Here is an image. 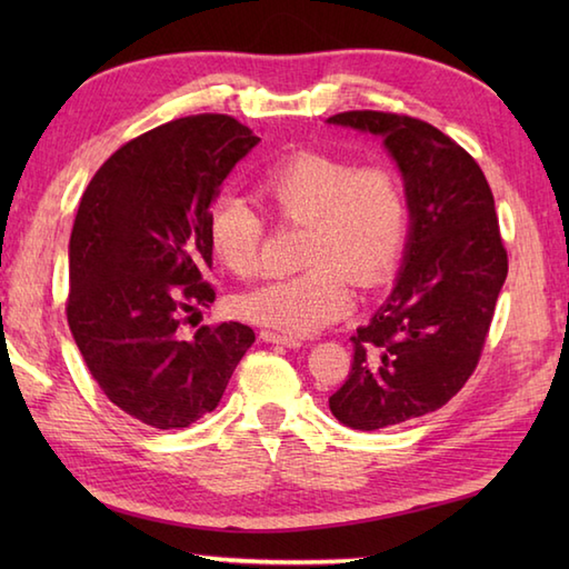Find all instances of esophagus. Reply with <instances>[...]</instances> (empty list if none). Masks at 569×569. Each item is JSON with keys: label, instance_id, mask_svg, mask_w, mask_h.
Listing matches in <instances>:
<instances>
[{"label": "esophagus", "instance_id": "34e87169", "mask_svg": "<svg viewBox=\"0 0 569 569\" xmlns=\"http://www.w3.org/2000/svg\"><path fill=\"white\" fill-rule=\"evenodd\" d=\"M261 340L263 342H273V345H283L288 349H296V347L303 345L293 335H281V332H273V330H261Z\"/></svg>", "mask_w": 569, "mask_h": 569}]
</instances>
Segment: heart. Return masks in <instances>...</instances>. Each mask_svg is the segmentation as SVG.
<instances>
[{"mask_svg":"<svg viewBox=\"0 0 569 569\" xmlns=\"http://www.w3.org/2000/svg\"><path fill=\"white\" fill-rule=\"evenodd\" d=\"M257 192L276 220L306 227L296 276L278 278L241 296V316L310 335L355 306L349 278L361 288L381 283L401 257L408 198L396 171L357 166L322 151H298L276 161L257 180ZM263 222L237 196L217 198L208 214V244L229 273L259 271Z\"/></svg>","mask_w":569,"mask_h":569,"instance_id":"b5f03b06","label":"heart"}]
</instances>
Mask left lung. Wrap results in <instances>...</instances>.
Returning <instances> with one entry per match:
<instances>
[{
  "instance_id": "8db88e82",
  "label": "left lung",
  "mask_w": 569,
  "mask_h": 569,
  "mask_svg": "<svg viewBox=\"0 0 569 569\" xmlns=\"http://www.w3.org/2000/svg\"><path fill=\"white\" fill-rule=\"evenodd\" d=\"M330 124L383 139L403 176L410 232L386 303L352 335L332 416L381 430L442 408L475 373L509 273L493 196L479 163L420 119L355 110Z\"/></svg>"
}]
</instances>
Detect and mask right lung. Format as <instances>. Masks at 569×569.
I'll return each mask as SVG.
<instances>
[{"mask_svg":"<svg viewBox=\"0 0 569 569\" xmlns=\"http://www.w3.org/2000/svg\"><path fill=\"white\" fill-rule=\"evenodd\" d=\"M261 139L192 114L131 139L90 180L70 234L68 325L92 379L143 426L188 428L217 408L253 345L241 322L180 325L214 300L208 214Z\"/></svg>","mask_w":569,"mask_h":569,"instance_id":"obj_1","label":"right lung"}]
</instances>
